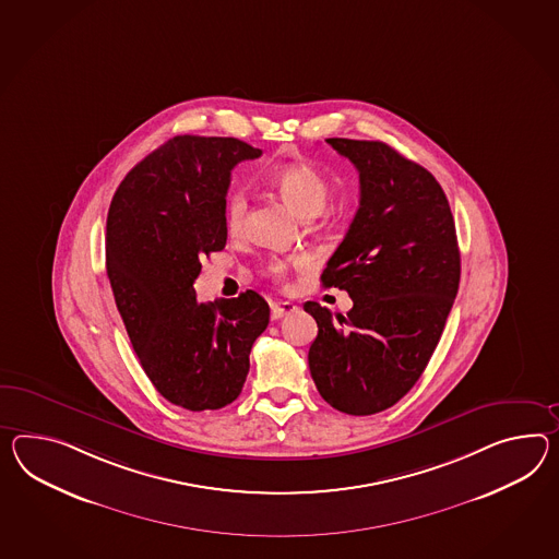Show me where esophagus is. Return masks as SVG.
<instances>
[{
    "label": "esophagus",
    "instance_id": "1",
    "mask_svg": "<svg viewBox=\"0 0 559 559\" xmlns=\"http://www.w3.org/2000/svg\"><path fill=\"white\" fill-rule=\"evenodd\" d=\"M297 311V305H293V302H281V300H276L271 305V317H273V321H278V319H283L286 314L295 313Z\"/></svg>",
    "mask_w": 559,
    "mask_h": 559
}]
</instances>
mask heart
<instances>
[{
    "label": "heart",
    "mask_w": 559,
    "mask_h": 559,
    "mask_svg": "<svg viewBox=\"0 0 559 559\" xmlns=\"http://www.w3.org/2000/svg\"><path fill=\"white\" fill-rule=\"evenodd\" d=\"M274 190L290 205L300 218L319 216L329 202L331 188L329 181L319 169L309 164L283 165L273 174ZM246 212H248V198L242 190H231L224 204V219L226 228L230 231H240L245 226ZM300 262V260H295ZM286 262H273L271 273L274 276H285Z\"/></svg>",
    "instance_id": "obj_1"
}]
</instances>
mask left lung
Here are the masks:
<instances>
[{"instance_id":"8db88e82","label":"left lung","mask_w":559,"mask_h":559,"mask_svg":"<svg viewBox=\"0 0 559 559\" xmlns=\"http://www.w3.org/2000/svg\"><path fill=\"white\" fill-rule=\"evenodd\" d=\"M359 174V207L321 274L354 300L331 314L305 302L319 333L314 385L333 408L369 416L394 406L423 376L461 281L449 200L435 176L381 141L328 139Z\"/></svg>"}]
</instances>
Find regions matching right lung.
I'll return each mask as SVG.
<instances>
[{
	"label": "right lung",
	"mask_w": 559,
	"mask_h": 559,
	"mask_svg": "<svg viewBox=\"0 0 559 559\" xmlns=\"http://www.w3.org/2000/svg\"><path fill=\"white\" fill-rule=\"evenodd\" d=\"M262 151L234 136L178 135L124 176L107 218V274L124 329L155 390L191 412L231 404L269 325L254 290L200 302L202 260L226 246L231 169Z\"/></svg>",
	"instance_id": "1"
}]
</instances>
